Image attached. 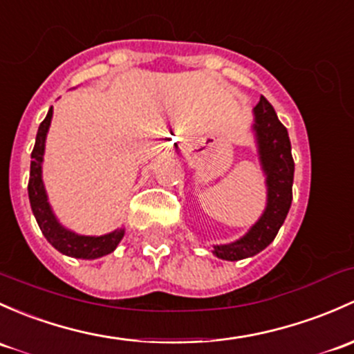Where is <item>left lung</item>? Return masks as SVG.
I'll use <instances>...</instances> for the list:
<instances>
[{"instance_id":"obj_1","label":"left lung","mask_w":354,"mask_h":354,"mask_svg":"<svg viewBox=\"0 0 354 354\" xmlns=\"http://www.w3.org/2000/svg\"><path fill=\"white\" fill-rule=\"evenodd\" d=\"M256 142L261 167L266 174L268 202L259 221L245 236L230 244L214 245V254L227 261L251 258L273 243L292 205V185L295 162L285 125L265 96L254 106Z\"/></svg>"}]
</instances>
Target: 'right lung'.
<instances>
[{
    "label": "right lung",
    "instance_id": "add662e5",
    "mask_svg": "<svg viewBox=\"0 0 354 354\" xmlns=\"http://www.w3.org/2000/svg\"><path fill=\"white\" fill-rule=\"evenodd\" d=\"M52 106L40 124L39 132H37L35 146L32 151V162H30V180H28V198L32 212L37 218L40 230L46 236V239L57 249L62 254L71 256V258L81 259H96L102 256L110 254L115 251L118 243L124 237L125 230L117 229L113 232L105 234V236H80L62 227L55 218L54 212L47 202V193L44 188L42 181V161H44V149H46L47 130L50 127Z\"/></svg>",
    "mask_w": 354,
    "mask_h": 354
}]
</instances>
